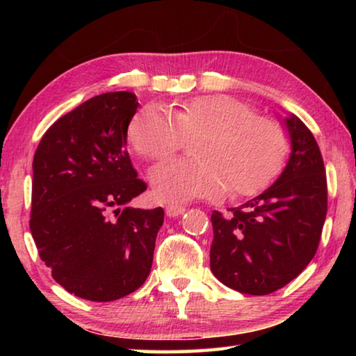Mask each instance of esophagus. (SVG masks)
Returning a JSON list of instances; mask_svg holds the SVG:
<instances>
[{
    "label": "esophagus",
    "instance_id": "34e87169",
    "mask_svg": "<svg viewBox=\"0 0 356 356\" xmlns=\"http://www.w3.org/2000/svg\"><path fill=\"white\" fill-rule=\"evenodd\" d=\"M185 212V207L180 206V204H170V206H166V215L168 216H180Z\"/></svg>",
    "mask_w": 356,
    "mask_h": 356
}]
</instances>
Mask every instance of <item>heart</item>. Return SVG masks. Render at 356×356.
I'll return each instance as SVG.
<instances>
[{
    "mask_svg": "<svg viewBox=\"0 0 356 356\" xmlns=\"http://www.w3.org/2000/svg\"><path fill=\"white\" fill-rule=\"evenodd\" d=\"M196 160H171L155 166L150 182L163 202L213 197L227 188L232 196L262 190L284 161L287 136L276 120L257 116L231 95H201L171 113L159 105L138 111L129 125V141L149 160H163L197 136Z\"/></svg>",
    "mask_w": 356,
    "mask_h": 356,
    "instance_id": "1",
    "label": "heart"
}]
</instances>
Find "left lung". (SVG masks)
<instances>
[{
    "instance_id": "obj_1",
    "label": "left lung",
    "mask_w": 356,
    "mask_h": 356,
    "mask_svg": "<svg viewBox=\"0 0 356 356\" xmlns=\"http://www.w3.org/2000/svg\"><path fill=\"white\" fill-rule=\"evenodd\" d=\"M292 152L262 195L221 215L213 210L210 270L234 291L267 295L289 284L314 257L327 216V176L311 130L282 120Z\"/></svg>"
}]
</instances>
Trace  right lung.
I'll list each match as a JSON object with an SVG mask.
<instances>
[{
  "label": "right lung",
  "mask_w": 356,
  "mask_h": 356,
  "mask_svg": "<svg viewBox=\"0 0 356 356\" xmlns=\"http://www.w3.org/2000/svg\"><path fill=\"white\" fill-rule=\"evenodd\" d=\"M134 92L95 95L45 131L33 160L31 229L58 284L113 301L140 289L163 225L161 207H129L147 188L127 152Z\"/></svg>",
  "instance_id": "obj_1"
}]
</instances>
